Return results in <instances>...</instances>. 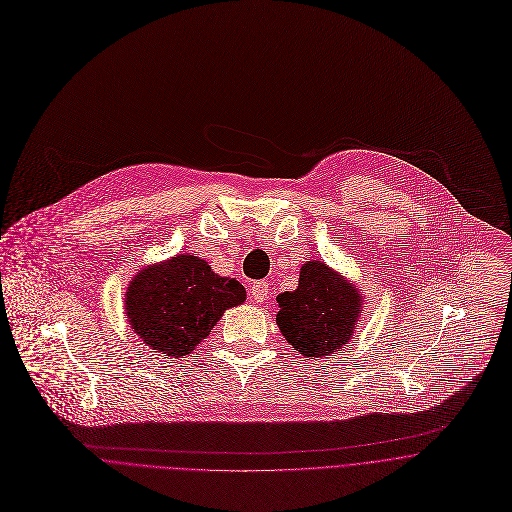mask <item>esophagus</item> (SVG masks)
Masks as SVG:
<instances>
[{
    "mask_svg": "<svg viewBox=\"0 0 512 512\" xmlns=\"http://www.w3.org/2000/svg\"><path fill=\"white\" fill-rule=\"evenodd\" d=\"M268 294H270V288H268V282H264V280H258L250 286V296L256 302H264L268 298Z\"/></svg>",
    "mask_w": 512,
    "mask_h": 512,
    "instance_id": "obj_1",
    "label": "esophagus"
}]
</instances>
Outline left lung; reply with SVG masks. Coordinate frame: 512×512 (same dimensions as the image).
<instances>
[{"label":"left lung","instance_id":"1","mask_svg":"<svg viewBox=\"0 0 512 512\" xmlns=\"http://www.w3.org/2000/svg\"><path fill=\"white\" fill-rule=\"evenodd\" d=\"M276 300L282 335L306 357H325L347 345L361 309L357 288L317 260L300 268L296 290Z\"/></svg>","mask_w":512,"mask_h":512}]
</instances>
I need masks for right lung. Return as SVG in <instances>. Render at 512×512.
Instances as JSON below:
<instances>
[{
    "mask_svg": "<svg viewBox=\"0 0 512 512\" xmlns=\"http://www.w3.org/2000/svg\"><path fill=\"white\" fill-rule=\"evenodd\" d=\"M246 300L236 278L206 260L181 254L141 270L129 284L127 319L139 339L169 357H183L206 339L224 311Z\"/></svg>",
    "mask_w": 512,
    "mask_h": 512,
    "instance_id": "1",
    "label": "right lung"
}]
</instances>
